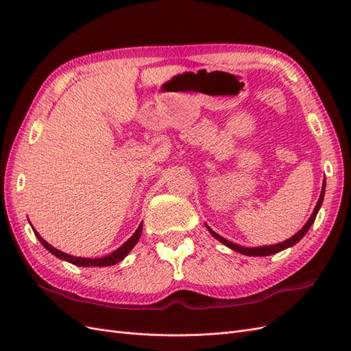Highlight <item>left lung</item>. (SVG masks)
<instances>
[{"label":"left lung","instance_id":"1","mask_svg":"<svg viewBox=\"0 0 351 351\" xmlns=\"http://www.w3.org/2000/svg\"><path fill=\"white\" fill-rule=\"evenodd\" d=\"M324 195H325V182H324V184H322V192H321L319 200H317V204H316V206H315L313 214L311 215L309 221L306 222L304 227H303L299 232H297V234H294L291 239L285 240V241H282V243H278V244H274V246L252 247V249H250V247H241V246H239V244H234V243H231V241L226 240L224 237H221L219 234H217L215 231H212L209 227H208V230H209L210 234L214 236L217 240H219L221 243H224L226 246H228L230 249L236 250V252H239V253H241V254H247V256H269V254L278 253V252H281V250H284V249H287V247H291L293 244H295L297 241H300V240H302V237L306 234L307 231H309V228H311V227H312V224H313V221H315V218H316V215H317V210H319V208H321V205H322Z\"/></svg>","mask_w":351,"mask_h":351}]
</instances>
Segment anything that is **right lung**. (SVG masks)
I'll use <instances>...</instances> for the list:
<instances>
[{"instance_id": "1", "label": "right lung", "mask_w": 351, "mask_h": 351, "mask_svg": "<svg viewBox=\"0 0 351 351\" xmlns=\"http://www.w3.org/2000/svg\"><path fill=\"white\" fill-rule=\"evenodd\" d=\"M141 234H142V224L139 226V228L136 230L134 234L127 240L121 247L117 249L115 252H112L111 254H108V256L105 258H99V259H88V258H76V256H71V254H67L64 252H60L57 250L56 247H52L51 244H48L44 239H42L38 232L35 231V236L38 237V240L42 243V246H44L47 250H49L54 256L62 259V261H67L73 265H77V267H111V265H115L119 263L120 261H123L127 254H129V252L136 246V243L139 241L141 239Z\"/></svg>"}]
</instances>
